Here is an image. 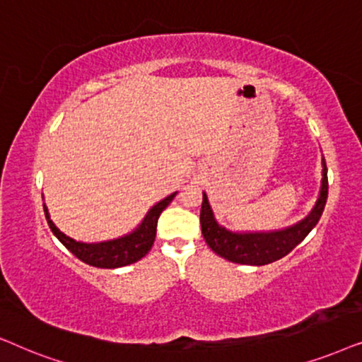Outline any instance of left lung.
Segmentation results:
<instances>
[{"instance_id":"left-lung-1","label":"left lung","mask_w":362,"mask_h":362,"mask_svg":"<svg viewBox=\"0 0 362 362\" xmlns=\"http://www.w3.org/2000/svg\"><path fill=\"white\" fill-rule=\"evenodd\" d=\"M327 200V168L322 158V180L321 190L317 197L316 205L313 206L311 214L298 221L296 225L288 226L285 230L274 231H255V233H235L226 230L225 226L216 223L214 211L209 204V199L204 194L200 210V225L202 235L205 242L218 257L228 259L231 263L253 264L262 267L276 262V259L286 257L293 248L298 247L306 235L315 228L320 221L322 210H325Z\"/></svg>"}]
</instances>
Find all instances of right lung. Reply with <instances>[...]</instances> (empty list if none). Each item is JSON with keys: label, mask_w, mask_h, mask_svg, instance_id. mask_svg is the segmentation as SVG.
<instances>
[{"label": "right lung", "mask_w": 362, "mask_h": 362, "mask_svg": "<svg viewBox=\"0 0 362 362\" xmlns=\"http://www.w3.org/2000/svg\"><path fill=\"white\" fill-rule=\"evenodd\" d=\"M177 195V192H173L172 195L165 197V199L158 202L147 211L146 218L142 220V223L137 226L132 233L124 235V237L109 240V242H99V243H84V242H76L74 238L67 237L57 226L52 223L49 211L45 206V215L47 220V225L52 233L56 235L57 240L69 250L72 255H76L81 262L90 264L95 268H120L127 267L139 262V259L146 257L148 250L152 248L153 240H156L157 233V220L165 206L173 200V197Z\"/></svg>", "instance_id": "obj_1"}]
</instances>
